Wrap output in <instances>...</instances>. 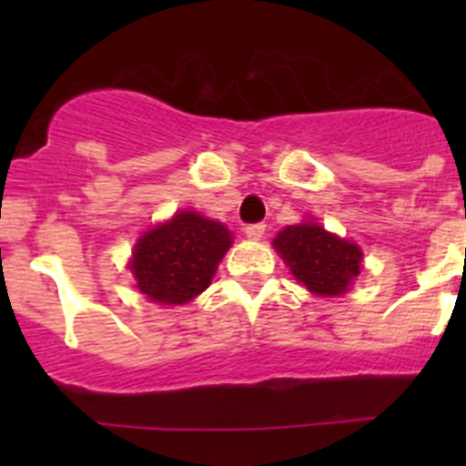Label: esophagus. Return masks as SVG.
Returning a JSON list of instances; mask_svg holds the SVG:
<instances>
[{
  "instance_id": "34e87169",
  "label": "esophagus",
  "mask_w": 466,
  "mask_h": 466,
  "mask_svg": "<svg viewBox=\"0 0 466 466\" xmlns=\"http://www.w3.org/2000/svg\"><path fill=\"white\" fill-rule=\"evenodd\" d=\"M263 232H266V225H263V223L248 225V228H246V237L252 238V241H259V238L263 237Z\"/></svg>"
}]
</instances>
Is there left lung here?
<instances>
[{"label":"left lung","mask_w":466,"mask_h":466,"mask_svg":"<svg viewBox=\"0 0 466 466\" xmlns=\"http://www.w3.org/2000/svg\"><path fill=\"white\" fill-rule=\"evenodd\" d=\"M272 246L295 279L322 298L347 293L351 281L360 275V248L327 232L313 220L284 228Z\"/></svg>","instance_id":"left-lung-1"}]
</instances>
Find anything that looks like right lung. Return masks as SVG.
<instances>
[{"label": "right lung", "instance_id": "right-lung-1", "mask_svg": "<svg viewBox=\"0 0 466 466\" xmlns=\"http://www.w3.org/2000/svg\"><path fill=\"white\" fill-rule=\"evenodd\" d=\"M229 246L232 234L223 223L198 211H177L139 237L130 270L150 302L176 307L191 302L211 284Z\"/></svg>", "mask_w": 466, "mask_h": 466}]
</instances>
